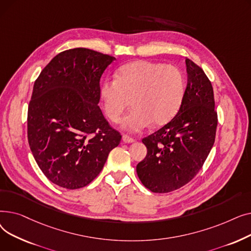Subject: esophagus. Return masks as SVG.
Listing matches in <instances>:
<instances>
[{
	"label": "esophagus",
	"mask_w": 251,
	"mask_h": 251,
	"mask_svg": "<svg viewBox=\"0 0 251 251\" xmlns=\"http://www.w3.org/2000/svg\"><path fill=\"white\" fill-rule=\"evenodd\" d=\"M122 140H123V142H126V143H132L135 141L132 137H130L129 135H126V134H124L122 136Z\"/></svg>",
	"instance_id": "esophagus-1"
}]
</instances>
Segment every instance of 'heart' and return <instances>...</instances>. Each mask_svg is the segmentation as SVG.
Segmentation results:
<instances>
[{"label":"heart","instance_id":"obj_1","mask_svg":"<svg viewBox=\"0 0 251 251\" xmlns=\"http://www.w3.org/2000/svg\"><path fill=\"white\" fill-rule=\"evenodd\" d=\"M115 77L101 83L100 94L104 113L114 123L121 121L131 100L133 110L123 120V129L139 132L151 123L166 124L177 113L185 82L176 66L139 60L123 66Z\"/></svg>","mask_w":251,"mask_h":251}]
</instances>
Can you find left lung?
<instances>
[{"mask_svg":"<svg viewBox=\"0 0 251 251\" xmlns=\"http://www.w3.org/2000/svg\"><path fill=\"white\" fill-rule=\"evenodd\" d=\"M187 86L176 116L143 138L147 156L137 167L144 186L155 193L174 191L200 172L212 150L218 125L214 90L203 70L186 59Z\"/></svg>","mask_w":251,"mask_h":251,"instance_id":"left-lung-1","label":"left lung"}]
</instances>
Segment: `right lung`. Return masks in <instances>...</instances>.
Instances as JSON below:
<instances>
[{"label":"right lung","mask_w":251,"mask_h":251,"mask_svg":"<svg viewBox=\"0 0 251 251\" xmlns=\"http://www.w3.org/2000/svg\"><path fill=\"white\" fill-rule=\"evenodd\" d=\"M115 60L89 49L67 50L52 58L34 82L28 143L39 169L60 187L88 185L121 141L98 105L100 77Z\"/></svg>","instance_id":"right-lung-1"}]
</instances>
